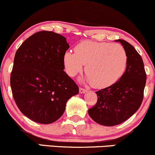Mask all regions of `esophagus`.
<instances>
[{
  "label": "esophagus",
  "mask_w": 155,
  "mask_h": 155,
  "mask_svg": "<svg viewBox=\"0 0 155 155\" xmlns=\"http://www.w3.org/2000/svg\"><path fill=\"white\" fill-rule=\"evenodd\" d=\"M87 92V90L86 89L81 88V87H80L79 88V93H81V94H84V93H85Z\"/></svg>",
  "instance_id": "34e87169"
}]
</instances>
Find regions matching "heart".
<instances>
[{"label":"heart","instance_id":"b5f03b06","mask_svg":"<svg viewBox=\"0 0 155 155\" xmlns=\"http://www.w3.org/2000/svg\"><path fill=\"white\" fill-rule=\"evenodd\" d=\"M75 53L68 50L63 54L65 70L74 77L83 71L86 80L96 89H105L115 84L126 70L128 55L120 44L84 40L74 48Z\"/></svg>","mask_w":155,"mask_h":155}]
</instances>
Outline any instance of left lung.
<instances>
[{"label": "left lung", "mask_w": 155, "mask_h": 155, "mask_svg": "<svg viewBox=\"0 0 155 155\" xmlns=\"http://www.w3.org/2000/svg\"><path fill=\"white\" fill-rule=\"evenodd\" d=\"M115 42H120L127 53L126 71L114 84L96 92L97 102L88 110L93 120L106 126L120 124L138 110L147 80L143 60L135 48L124 40Z\"/></svg>", "instance_id": "8db88e82"}]
</instances>
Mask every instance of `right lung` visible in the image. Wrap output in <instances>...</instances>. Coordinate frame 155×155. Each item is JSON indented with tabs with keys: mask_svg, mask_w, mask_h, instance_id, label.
<instances>
[{
	"mask_svg": "<svg viewBox=\"0 0 155 155\" xmlns=\"http://www.w3.org/2000/svg\"><path fill=\"white\" fill-rule=\"evenodd\" d=\"M66 37L40 31L21 45L15 54L11 87L16 105L35 122L50 124L62 116L66 102L79 87L63 71Z\"/></svg>",
	"mask_w": 155,
	"mask_h": 155,
	"instance_id": "add662e5",
	"label": "right lung"
}]
</instances>
